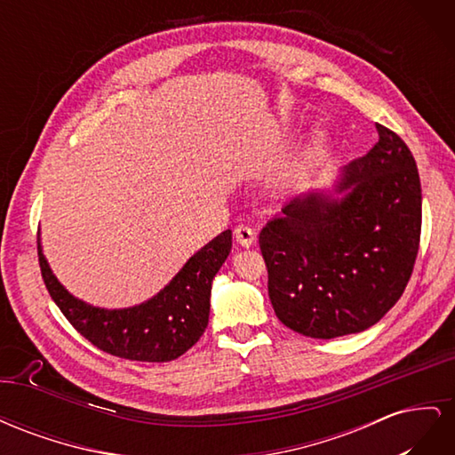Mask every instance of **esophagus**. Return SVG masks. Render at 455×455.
<instances>
[{
  "label": "esophagus",
  "instance_id": "obj_1",
  "mask_svg": "<svg viewBox=\"0 0 455 455\" xmlns=\"http://www.w3.org/2000/svg\"><path fill=\"white\" fill-rule=\"evenodd\" d=\"M233 235H235V241L241 246H246V249H249V246H252L254 241H256V233L249 226H237L235 231H233Z\"/></svg>",
  "mask_w": 455,
  "mask_h": 455
}]
</instances>
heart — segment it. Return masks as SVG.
<instances>
[{
  "instance_id": "heart-1",
  "label": "heart",
  "mask_w": 455,
  "mask_h": 455,
  "mask_svg": "<svg viewBox=\"0 0 455 455\" xmlns=\"http://www.w3.org/2000/svg\"><path fill=\"white\" fill-rule=\"evenodd\" d=\"M326 146H328V132L324 129H316L311 134V142H309V148H307L306 157H304L306 167H311V164L324 154Z\"/></svg>"
}]
</instances>
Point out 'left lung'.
Segmentation results:
<instances>
[{
    "mask_svg": "<svg viewBox=\"0 0 455 455\" xmlns=\"http://www.w3.org/2000/svg\"><path fill=\"white\" fill-rule=\"evenodd\" d=\"M379 140L339 172L334 194L288 201L259 233L267 291L279 321L332 339L374 326L403 296L421 233V184L403 139Z\"/></svg>",
    "mask_w": 455,
    "mask_h": 455,
    "instance_id": "obj_1",
    "label": "left lung"
}]
</instances>
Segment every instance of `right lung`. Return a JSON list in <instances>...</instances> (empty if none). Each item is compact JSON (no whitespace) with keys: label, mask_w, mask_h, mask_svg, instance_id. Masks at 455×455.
<instances>
[{"label":"right lung","mask_w":455,"mask_h":455,"mask_svg":"<svg viewBox=\"0 0 455 455\" xmlns=\"http://www.w3.org/2000/svg\"><path fill=\"white\" fill-rule=\"evenodd\" d=\"M229 252L231 229H226L191 256L154 298L125 309H104L68 292L37 244L41 277L70 324L100 351L140 363H169L196 346L209 324L212 279Z\"/></svg>","instance_id":"add662e5"}]
</instances>
